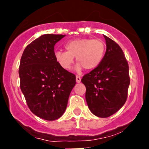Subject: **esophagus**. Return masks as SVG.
Returning <instances> with one entry per match:
<instances>
[{
	"label": "esophagus",
	"instance_id": "1",
	"mask_svg": "<svg viewBox=\"0 0 149 149\" xmlns=\"http://www.w3.org/2000/svg\"><path fill=\"white\" fill-rule=\"evenodd\" d=\"M76 79L77 83H80V81H81V78H80V77L78 76H76Z\"/></svg>",
	"mask_w": 149,
	"mask_h": 149
}]
</instances>
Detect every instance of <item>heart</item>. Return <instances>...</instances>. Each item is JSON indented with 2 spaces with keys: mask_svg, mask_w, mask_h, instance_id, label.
Here are the masks:
<instances>
[{
  "mask_svg": "<svg viewBox=\"0 0 149 149\" xmlns=\"http://www.w3.org/2000/svg\"><path fill=\"white\" fill-rule=\"evenodd\" d=\"M64 47L66 52L59 50L54 53L56 61L63 69L69 70L76 57L78 72L83 68L90 71L98 67L106 50L105 42L99 38H76L66 42Z\"/></svg>",
  "mask_w": 149,
  "mask_h": 149,
  "instance_id": "heart-1",
  "label": "heart"
}]
</instances>
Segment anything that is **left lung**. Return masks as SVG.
I'll list each match as a JSON object with an SVG mask.
<instances>
[{"mask_svg": "<svg viewBox=\"0 0 149 149\" xmlns=\"http://www.w3.org/2000/svg\"><path fill=\"white\" fill-rule=\"evenodd\" d=\"M104 37L107 50L103 60L81 80L86 88L89 109L100 118L112 116L124 105L130 82L128 63L122 49L107 36Z\"/></svg>", "mask_w": 149, "mask_h": 149, "instance_id": "1", "label": "left lung"}]
</instances>
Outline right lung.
Returning a JSON list of instances; mask_svg holds the SVG:
<instances>
[{
	"label": "right lung",
	"mask_w": 149,
	"mask_h": 149,
	"mask_svg": "<svg viewBox=\"0 0 149 149\" xmlns=\"http://www.w3.org/2000/svg\"><path fill=\"white\" fill-rule=\"evenodd\" d=\"M65 35L44 34L26 46L20 61V88L31 112L46 120L63 115L76 76L54 57V45Z\"/></svg>",
	"instance_id": "1"
}]
</instances>
